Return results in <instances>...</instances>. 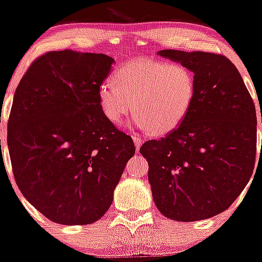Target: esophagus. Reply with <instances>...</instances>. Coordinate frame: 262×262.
<instances>
[{"label": "esophagus", "mask_w": 262, "mask_h": 262, "mask_svg": "<svg viewBox=\"0 0 262 262\" xmlns=\"http://www.w3.org/2000/svg\"><path fill=\"white\" fill-rule=\"evenodd\" d=\"M133 140H134V144H135V148H137V151H138V150L140 149L141 144H143V139H141V138H139V137H133Z\"/></svg>", "instance_id": "34e87169"}]
</instances>
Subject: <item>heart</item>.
<instances>
[{
	"label": "heart",
	"mask_w": 262,
	"mask_h": 262,
	"mask_svg": "<svg viewBox=\"0 0 262 262\" xmlns=\"http://www.w3.org/2000/svg\"><path fill=\"white\" fill-rule=\"evenodd\" d=\"M114 82L98 87L104 117L121 125L133 111L139 128L155 135L170 133L187 116L196 93V77L182 62L141 59L117 69Z\"/></svg>",
	"instance_id": "1"
}]
</instances>
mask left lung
I'll return each mask as SVG.
<instances>
[{
	"instance_id": "1",
	"label": "left lung",
	"mask_w": 262,
	"mask_h": 262,
	"mask_svg": "<svg viewBox=\"0 0 262 262\" xmlns=\"http://www.w3.org/2000/svg\"><path fill=\"white\" fill-rule=\"evenodd\" d=\"M187 65L196 93L181 124L143 144L154 202L166 218L193 222L224 212L239 197L256 159V111L235 65L224 55L166 49Z\"/></svg>"
}]
</instances>
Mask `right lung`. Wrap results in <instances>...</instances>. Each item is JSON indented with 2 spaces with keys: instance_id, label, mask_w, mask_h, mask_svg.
<instances>
[{
  "instance_id": "add662e5",
  "label": "right lung",
  "mask_w": 262,
  "mask_h": 262,
  "mask_svg": "<svg viewBox=\"0 0 262 262\" xmlns=\"http://www.w3.org/2000/svg\"><path fill=\"white\" fill-rule=\"evenodd\" d=\"M113 62L104 54L49 52L32 62L14 93L7 134L14 180L55 223L98 221L135 152L98 102Z\"/></svg>"
}]
</instances>
